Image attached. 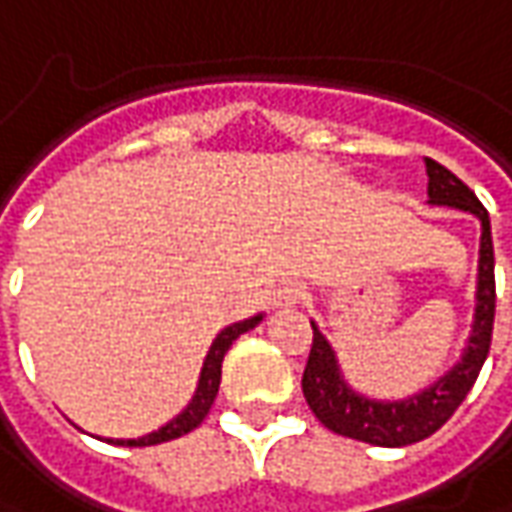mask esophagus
<instances>
[{"label": "esophagus", "instance_id": "34e87169", "mask_svg": "<svg viewBox=\"0 0 512 512\" xmlns=\"http://www.w3.org/2000/svg\"><path fill=\"white\" fill-rule=\"evenodd\" d=\"M308 297V291H305V285L297 283V280H288L277 288V294H274V305L277 308H297L302 305Z\"/></svg>", "mask_w": 512, "mask_h": 512}]
</instances>
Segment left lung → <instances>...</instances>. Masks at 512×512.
<instances>
[{
    "label": "left lung",
    "instance_id": "1",
    "mask_svg": "<svg viewBox=\"0 0 512 512\" xmlns=\"http://www.w3.org/2000/svg\"><path fill=\"white\" fill-rule=\"evenodd\" d=\"M429 173V201L446 204L457 210L474 212L482 221V241H479V277H476V311L474 328L465 344L462 358L448 370L440 381H434L420 395L406 401H370L347 387L339 373L336 353L328 339L314 328V344L308 353V364L302 373V392L311 412L325 429L342 437H353L361 443L384 448L412 446L431 437L434 431L457 412L465 395L476 384L493 336V314H496V277H493V241H490V218L474 190L460 182L440 162L426 159Z\"/></svg>",
    "mask_w": 512,
    "mask_h": 512
}]
</instances>
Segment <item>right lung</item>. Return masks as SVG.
<instances>
[{
	"instance_id": "obj_1",
	"label": "right lung",
	"mask_w": 512,
	"mask_h": 512,
	"mask_svg": "<svg viewBox=\"0 0 512 512\" xmlns=\"http://www.w3.org/2000/svg\"><path fill=\"white\" fill-rule=\"evenodd\" d=\"M260 319H263V314L252 316V319H243V322H235V325H229V328H224L218 336H215L210 353H207V358H204L201 375H198L196 395H193V401L184 406L182 415H176L170 423H165L162 429L151 431V434H145V437H137V440H109V443H114V446H131V448L156 446V443L176 440V437H182V434H187V431H193L196 426H201V420L207 417L212 401H215V395H218V387H221V361H224V356H227V350L232 347V342H235L241 333L255 328Z\"/></svg>"
}]
</instances>
